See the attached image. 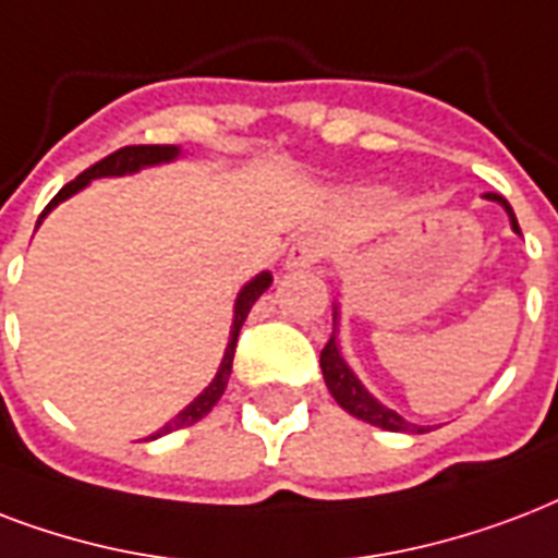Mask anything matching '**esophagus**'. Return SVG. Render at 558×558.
<instances>
[{"label":"esophagus","instance_id":"34e87169","mask_svg":"<svg viewBox=\"0 0 558 558\" xmlns=\"http://www.w3.org/2000/svg\"><path fill=\"white\" fill-rule=\"evenodd\" d=\"M323 253H326V244H323V241L314 239V235H302V239L293 241L291 250H288V262H284V265L293 267V270L311 267L317 265L319 258H323Z\"/></svg>","mask_w":558,"mask_h":558}]
</instances>
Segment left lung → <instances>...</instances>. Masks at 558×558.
<instances>
[{"instance_id": "obj_1", "label": "left lung", "mask_w": 558, "mask_h": 558, "mask_svg": "<svg viewBox=\"0 0 558 558\" xmlns=\"http://www.w3.org/2000/svg\"><path fill=\"white\" fill-rule=\"evenodd\" d=\"M486 197H489V201H498L500 206L509 211L512 230L521 235V227H518L515 211H512V206L507 203V197H500V194H495V192H486ZM335 319H338V314H335ZM319 366H323V378H326L328 392L335 396V401H338L340 408L347 410V413H352V416H357V418H364V422H369V425H375V427H384V430H410V434H425V427L404 422V418H401L396 410L384 408L381 401H375L373 396L364 390V384L357 381L355 373H352V369L347 366V361L340 357L335 331H331V338H328V343L323 347V352H319Z\"/></svg>"}]
</instances>
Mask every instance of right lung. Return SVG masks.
Returning a JSON list of instances; mask_svg holds the SVG:
<instances>
[{
    "label": "right lung",
    "instance_id": "right-lung-1",
    "mask_svg": "<svg viewBox=\"0 0 558 558\" xmlns=\"http://www.w3.org/2000/svg\"><path fill=\"white\" fill-rule=\"evenodd\" d=\"M177 157V148L174 145H128V148H119L116 154H110V157L98 159L95 166H89L84 171V174H77L72 183H66L63 189H60L54 197H51V203L43 209L40 220L49 215L54 206H58L60 201H66V197H72L75 192H81L89 180H95V177H122V174H133V171H140V168L145 166H157V162H168V159ZM37 220V223H40ZM270 274H258L253 282L244 284V291L239 293V302H235V319H232V335H230V343H227V355H223V361H220V369L218 375H215V381L206 387V390L197 396V399L189 404V408L183 410V413H177L171 422H168L166 427H159L157 434L148 436V439H157V436H166L171 434V430H180V427H189L194 425V422H201L206 413H209L215 404L220 401V396H223V390H227V381H230V373H232V357H235V343H239V331L241 326H244V319H247L250 308H253V302L262 296V293L270 288Z\"/></svg>",
    "mask_w": 558,
    "mask_h": 558
}]
</instances>
